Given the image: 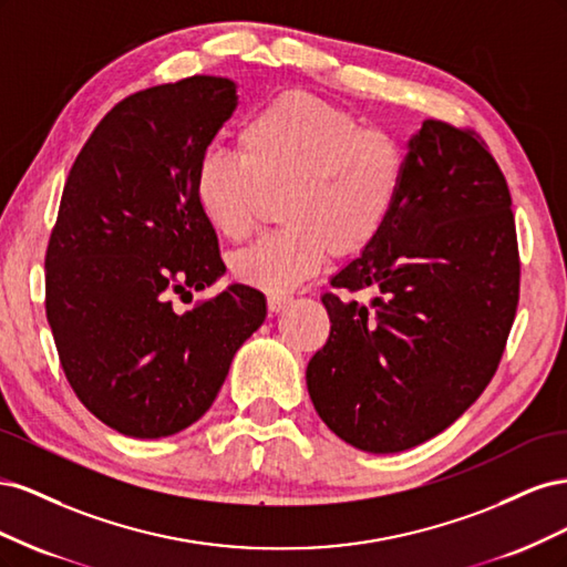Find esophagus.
Returning <instances> with one entry per match:
<instances>
[{
  "label": "esophagus",
  "mask_w": 567,
  "mask_h": 567,
  "mask_svg": "<svg viewBox=\"0 0 567 567\" xmlns=\"http://www.w3.org/2000/svg\"><path fill=\"white\" fill-rule=\"evenodd\" d=\"M288 305H290V298H288V296H277V293H269V296H267V307H269L271 315L284 312Z\"/></svg>",
  "instance_id": "esophagus-1"
}]
</instances>
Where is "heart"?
I'll use <instances>...</instances> for the list:
<instances>
[{
    "label": "heart",
    "instance_id": "b5f03b06",
    "mask_svg": "<svg viewBox=\"0 0 567 567\" xmlns=\"http://www.w3.org/2000/svg\"><path fill=\"white\" fill-rule=\"evenodd\" d=\"M238 156L210 148L194 173L205 221L229 241L257 225L262 194L284 192V229L234 257L248 286L288 293L333 255H357L381 236L406 175L402 144L326 101L286 92L257 109L236 136Z\"/></svg>",
    "mask_w": 567,
    "mask_h": 567
}]
</instances>
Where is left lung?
Instances as JSON below:
<instances>
[{
	"label": "left lung",
	"mask_w": 567,
	"mask_h": 567,
	"mask_svg": "<svg viewBox=\"0 0 567 567\" xmlns=\"http://www.w3.org/2000/svg\"><path fill=\"white\" fill-rule=\"evenodd\" d=\"M511 194L471 132L425 120L406 142L400 203L331 279L369 305L321 296L331 319L305 379L321 421L352 447L394 454L450 427L499 367L518 307Z\"/></svg>",
	"instance_id": "1"
}]
</instances>
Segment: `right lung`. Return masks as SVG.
I'll use <instances>...</instances> for the list:
<instances>
[{"label": "right lung", "mask_w": 567, "mask_h": 567, "mask_svg": "<svg viewBox=\"0 0 567 567\" xmlns=\"http://www.w3.org/2000/svg\"><path fill=\"white\" fill-rule=\"evenodd\" d=\"M238 104L229 78L194 75L136 92L101 120L63 186L47 248V319L78 400L113 431L156 440L215 402L267 300L225 277L194 173Z\"/></svg>", "instance_id": "right-lung-1"}]
</instances>
